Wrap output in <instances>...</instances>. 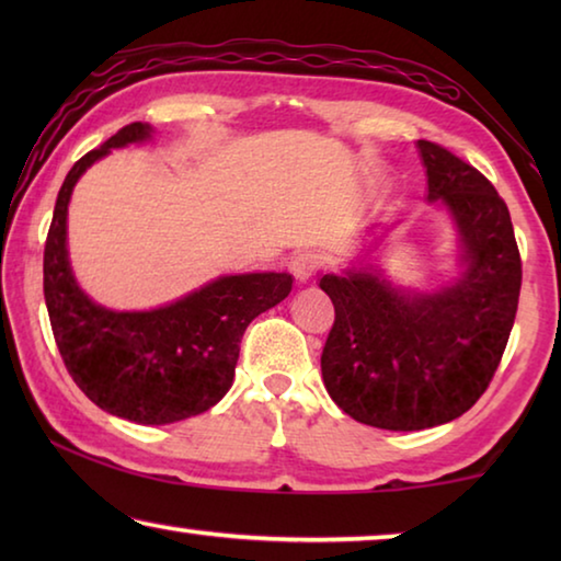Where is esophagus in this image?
Masks as SVG:
<instances>
[{
  "label": "esophagus",
  "mask_w": 561,
  "mask_h": 561,
  "mask_svg": "<svg viewBox=\"0 0 561 561\" xmlns=\"http://www.w3.org/2000/svg\"><path fill=\"white\" fill-rule=\"evenodd\" d=\"M319 267H321V257H319V254H314V252H297L289 260V272L299 282H309L311 277H314Z\"/></svg>",
  "instance_id": "1"
}]
</instances>
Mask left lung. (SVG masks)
<instances>
[{
  "label": "left lung",
  "instance_id": "8db88e82",
  "mask_svg": "<svg viewBox=\"0 0 561 561\" xmlns=\"http://www.w3.org/2000/svg\"><path fill=\"white\" fill-rule=\"evenodd\" d=\"M428 201L460 230L465 272L440 291L401 289L368 267L324 274L334 301L321 376L341 411L383 431L460 417L495 376L515 324L522 260L510 210L490 180L450 150L417 140Z\"/></svg>",
  "mask_w": 561,
  "mask_h": 561
}]
</instances>
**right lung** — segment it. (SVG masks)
Here are the masks:
<instances>
[{"label":"right lung","mask_w":561,"mask_h":561,"mask_svg":"<svg viewBox=\"0 0 561 561\" xmlns=\"http://www.w3.org/2000/svg\"><path fill=\"white\" fill-rule=\"evenodd\" d=\"M150 138L130 123L76 160L56 197L44 247V299L66 371L93 403L140 425L201 415L230 391L240 341L254 317L291 291L284 272L220 277L153 311H111L76 284L66 252L71 190L111 148Z\"/></svg>","instance_id":"right-lung-1"}]
</instances>
